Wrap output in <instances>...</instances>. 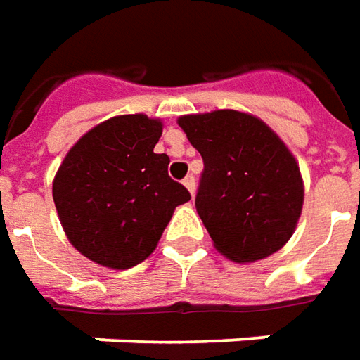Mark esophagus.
<instances>
[{"mask_svg":"<svg viewBox=\"0 0 360 360\" xmlns=\"http://www.w3.org/2000/svg\"><path fill=\"white\" fill-rule=\"evenodd\" d=\"M183 185L189 189L191 195H195V177H193V175H187V177L183 179Z\"/></svg>","mask_w":360,"mask_h":360,"instance_id":"obj_1","label":"esophagus"}]
</instances>
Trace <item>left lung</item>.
Instances as JSON below:
<instances>
[{
    "label": "left lung",
    "instance_id": "1",
    "mask_svg": "<svg viewBox=\"0 0 360 360\" xmlns=\"http://www.w3.org/2000/svg\"><path fill=\"white\" fill-rule=\"evenodd\" d=\"M202 158L195 207L219 250L256 262L280 250L302 214L303 181L283 141L236 110L179 118Z\"/></svg>",
    "mask_w": 360,
    "mask_h": 360
}]
</instances>
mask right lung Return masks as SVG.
Returning a JSON list of instances; mask_svg holds the SVG:
<instances>
[{
	"label": "right lung",
	"instance_id": "1",
	"mask_svg": "<svg viewBox=\"0 0 360 360\" xmlns=\"http://www.w3.org/2000/svg\"><path fill=\"white\" fill-rule=\"evenodd\" d=\"M160 120L116 116L78 139L58 167L53 199L70 244L92 262L126 270L155 250L191 193L155 153Z\"/></svg>",
	"mask_w": 360,
	"mask_h": 360
}]
</instances>
